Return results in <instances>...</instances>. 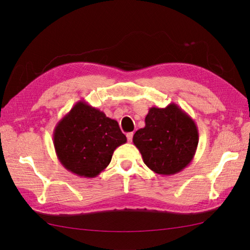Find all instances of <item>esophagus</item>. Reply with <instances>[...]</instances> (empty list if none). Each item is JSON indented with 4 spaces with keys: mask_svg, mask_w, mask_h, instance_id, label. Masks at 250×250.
I'll return each mask as SVG.
<instances>
[{
    "mask_svg": "<svg viewBox=\"0 0 250 250\" xmlns=\"http://www.w3.org/2000/svg\"><path fill=\"white\" fill-rule=\"evenodd\" d=\"M126 139H128L129 143H131L132 139H133V133H128V134H126Z\"/></svg>",
    "mask_w": 250,
    "mask_h": 250,
    "instance_id": "1",
    "label": "esophagus"
}]
</instances>
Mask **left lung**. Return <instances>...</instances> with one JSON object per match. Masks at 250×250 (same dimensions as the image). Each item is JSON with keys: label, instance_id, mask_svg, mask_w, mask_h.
Segmentation results:
<instances>
[{"label": "left lung", "instance_id": "obj_1", "mask_svg": "<svg viewBox=\"0 0 250 250\" xmlns=\"http://www.w3.org/2000/svg\"><path fill=\"white\" fill-rule=\"evenodd\" d=\"M133 143L143 161L159 175H174L192 161L199 143L194 120L178 105L151 107Z\"/></svg>", "mask_w": 250, "mask_h": 250}]
</instances>
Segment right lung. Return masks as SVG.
Returning <instances> with one entry per match:
<instances>
[{"label":"right lung","instance_id":"obj_1","mask_svg":"<svg viewBox=\"0 0 250 250\" xmlns=\"http://www.w3.org/2000/svg\"><path fill=\"white\" fill-rule=\"evenodd\" d=\"M125 142L118 122L84 101L74 105L54 131L55 150L62 166L86 178L103 172L116 148Z\"/></svg>","mask_w":250,"mask_h":250}]
</instances>
